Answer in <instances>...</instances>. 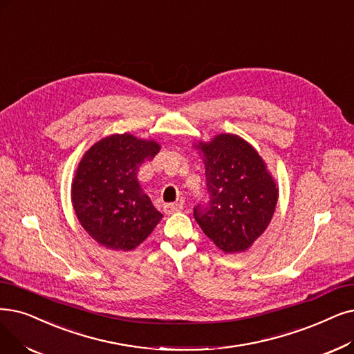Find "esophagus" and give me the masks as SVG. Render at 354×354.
I'll use <instances>...</instances> for the list:
<instances>
[{"mask_svg": "<svg viewBox=\"0 0 354 354\" xmlns=\"http://www.w3.org/2000/svg\"><path fill=\"white\" fill-rule=\"evenodd\" d=\"M182 209H183V205H182V204H175V203H172V204H165V205H163V211H165L166 214L180 212Z\"/></svg>", "mask_w": 354, "mask_h": 354, "instance_id": "esophagus-1", "label": "esophagus"}]
</instances>
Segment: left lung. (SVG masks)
Returning <instances> with one entry per match:
<instances>
[{
	"instance_id": "1",
	"label": "left lung",
	"mask_w": 354,
	"mask_h": 354,
	"mask_svg": "<svg viewBox=\"0 0 354 354\" xmlns=\"http://www.w3.org/2000/svg\"><path fill=\"white\" fill-rule=\"evenodd\" d=\"M194 149L205 165L209 203L194 217L224 253H241L265 233L278 203L276 180L257 150L237 134L221 133Z\"/></svg>"
}]
</instances>
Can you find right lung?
Segmentation results:
<instances>
[{"label": "right lung", "instance_id": "add662e5", "mask_svg": "<svg viewBox=\"0 0 354 354\" xmlns=\"http://www.w3.org/2000/svg\"><path fill=\"white\" fill-rule=\"evenodd\" d=\"M160 150L156 140L111 134L92 145L72 180V204L85 232L102 248L130 252L163 215L142 189L137 172Z\"/></svg>", "mask_w": 354, "mask_h": 354}]
</instances>
